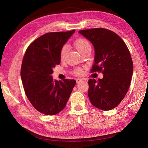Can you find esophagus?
<instances>
[{
  "label": "esophagus",
  "instance_id": "obj_1",
  "mask_svg": "<svg viewBox=\"0 0 148 148\" xmlns=\"http://www.w3.org/2000/svg\"><path fill=\"white\" fill-rule=\"evenodd\" d=\"M76 81H77V83H79L80 82H82V81H83V79H79V78H78V79H76Z\"/></svg>",
  "mask_w": 148,
  "mask_h": 148
}]
</instances>
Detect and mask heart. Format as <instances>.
<instances>
[{
	"label": "heart",
	"instance_id": "obj_1",
	"mask_svg": "<svg viewBox=\"0 0 148 148\" xmlns=\"http://www.w3.org/2000/svg\"><path fill=\"white\" fill-rule=\"evenodd\" d=\"M75 46L77 48L78 51L80 53L83 52L85 50L91 48L90 42L88 40L84 38H79L75 40ZM67 52V46H64L60 49V58L61 60H64L65 59ZM73 73L77 75H81L83 73V70L81 68H77L73 71Z\"/></svg>",
	"mask_w": 148,
	"mask_h": 148
}]
</instances>
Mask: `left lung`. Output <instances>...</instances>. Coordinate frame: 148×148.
<instances>
[{
    "label": "left lung",
    "instance_id": "left-lung-1",
    "mask_svg": "<svg viewBox=\"0 0 148 148\" xmlns=\"http://www.w3.org/2000/svg\"><path fill=\"white\" fill-rule=\"evenodd\" d=\"M95 51L91 71H100L102 79H89L88 97L97 109L109 110L117 107L127 93L131 83L133 64L126 44L119 35L104 28L79 31Z\"/></svg>",
    "mask_w": 148,
    "mask_h": 148
}]
</instances>
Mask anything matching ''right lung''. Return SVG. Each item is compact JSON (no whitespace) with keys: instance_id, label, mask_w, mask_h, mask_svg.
Masks as SVG:
<instances>
[{"instance_id":"add662e5","label":"right lung","mask_w":148,"mask_h":148,"mask_svg":"<svg viewBox=\"0 0 148 148\" xmlns=\"http://www.w3.org/2000/svg\"><path fill=\"white\" fill-rule=\"evenodd\" d=\"M75 30L48 33L26 49L22 62L21 78L26 96L39 112L53 115L64 109L76 84L75 79L54 80L53 68L60 63L61 48Z\"/></svg>"}]
</instances>
